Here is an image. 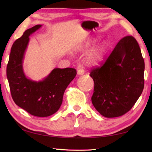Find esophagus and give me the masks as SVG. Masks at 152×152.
Segmentation results:
<instances>
[{"instance_id": "esophagus-1", "label": "esophagus", "mask_w": 152, "mask_h": 152, "mask_svg": "<svg viewBox=\"0 0 152 152\" xmlns=\"http://www.w3.org/2000/svg\"><path fill=\"white\" fill-rule=\"evenodd\" d=\"M78 75L79 76H81V75H83V74H84L85 72V70L84 69H83V67L82 66H78Z\"/></svg>"}]
</instances>
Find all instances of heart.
Wrapping results in <instances>:
<instances>
[{
	"label": "heart",
	"instance_id": "b5f03b06",
	"mask_svg": "<svg viewBox=\"0 0 152 152\" xmlns=\"http://www.w3.org/2000/svg\"><path fill=\"white\" fill-rule=\"evenodd\" d=\"M93 44H94V42L88 40L83 45L82 50H89L92 47ZM107 48L108 46L106 43H101L93 48L86 57L87 64L90 66L99 65L104 60L106 52H107Z\"/></svg>",
	"mask_w": 152,
	"mask_h": 152
}]
</instances>
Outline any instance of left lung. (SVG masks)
<instances>
[{"instance_id":"obj_1","label":"left lung","mask_w":152,"mask_h":152,"mask_svg":"<svg viewBox=\"0 0 152 152\" xmlns=\"http://www.w3.org/2000/svg\"><path fill=\"white\" fill-rule=\"evenodd\" d=\"M144 61L137 41L123 38L101 67L90 74L94 81L91 97L95 109L106 118L129 111L142 93Z\"/></svg>"}]
</instances>
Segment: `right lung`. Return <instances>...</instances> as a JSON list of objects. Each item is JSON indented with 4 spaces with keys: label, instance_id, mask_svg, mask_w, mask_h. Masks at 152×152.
Instances as JSON below:
<instances>
[{
    "label": "right lung",
    "instance_id": "add662e5",
    "mask_svg": "<svg viewBox=\"0 0 152 152\" xmlns=\"http://www.w3.org/2000/svg\"><path fill=\"white\" fill-rule=\"evenodd\" d=\"M42 26L37 25L28 28L13 44L6 75L15 104L31 115L48 117L59 109L64 91L75 78L76 70L72 68H56L40 81L27 78L23 66L25 53L29 37Z\"/></svg>",
    "mask_w": 152,
    "mask_h": 152
}]
</instances>
